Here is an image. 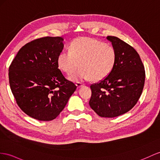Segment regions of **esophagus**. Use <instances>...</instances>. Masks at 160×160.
I'll return each mask as SVG.
<instances>
[{
  "label": "esophagus",
  "instance_id": "34e87169",
  "mask_svg": "<svg viewBox=\"0 0 160 160\" xmlns=\"http://www.w3.org/2000/svg\"><path fill=\"white\" fill-rule=\"evenodd\" d=\"M76 85L77 86L78 88H80V87H82V86H84V84L80 82H77L76 83Z\"/></svg>",
  "mask_w": 160,
  "mask_h": 160
}]
</instances>
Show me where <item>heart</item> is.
Segmentation results:
<instances>
[{"instance_id":"1","label":"heart","mask_w":160,"mask_h":160,"mask_svg":"<svg viewBox=\"0 0 160 160\" xmlns=\"http://www.w3.org/2000/svg\"><path fill=\"white\" fill-rule=\"evenodd\" d=\"M116 52L111 45L89 37L76 38L71 44L70 50H63L58 57L60 68L70 73L80 66L82 68L69 76L73 81H99L107 77L114 67Z\"/></svg>"}]
</instances>
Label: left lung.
<instances>
[{
  "label": "left lung",
  "mask_w": 160,
  "mask_h": 160,
  "mask_svg": "<svg viewBox=\"0 0 160 160\" xmlns=\"http://www.w3.org/2000/svg\"><path fill=\"white\" fill-rule=\"evenodd\" d=\"M107 39L116 50V63L107 77L91 84L89 105L99 116L114 118L137 104L144 87L145 71L132 47L116 36H108Z\"/></svg>",
  "instance_id": "obj_1"
}]
</instances>
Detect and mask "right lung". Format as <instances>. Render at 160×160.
I'll return each mask as SVG.
<instances>
[{
	"label": "right lung",
	"instance_id": "right-lung-1",
	"mask_svg": "<svg viewBox=\"0 0 160 160\" xmlns=\"http://www.w3.org/2000/svg\"><path fill=\"white\" fill-rule=\"evenodd\" d=\"M63 40L59 36L32 40L19 49L9 66V84L16 103L36 120H54L77 88L58 68Z\"/></svg>",
	"mask_w": 160,
	"mask_h": 160
}]
</instances>
